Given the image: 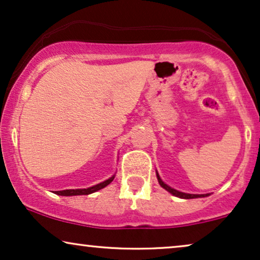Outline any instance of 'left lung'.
I'll use <instances>...</instances> for the list:
<instances>
[{
    "label": "left lung",
    "instance_id": "obj_1",
    "mask_svg": "<svg viewBox=\"0 0 260 260\" xmlns=\"http://www.w3.org/2000/svg\"><path fill=\"white\" fill-rule=\"evenodd\" d=\"M157 178H158L159 184H160V185L162 186V188H164L165 190H168L169 192H171L172 195H175V196H177V197H181V199H186V200H189V199H197V197H206V196H208V193H206V195H192V193H185V192L177 191V190L172 189V188H170V186H169V185H166L165 183L161 181L160 177H159V175H158V174H157Z\"/></svg>",
    "mask_w": 260,
    "mask_h": 260
}]
</instances>
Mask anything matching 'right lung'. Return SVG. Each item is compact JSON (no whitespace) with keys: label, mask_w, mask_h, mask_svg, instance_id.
<instances>
[{"label":"right lung","mask_w":260,"mask_h":260,"mask_svg":"<svg viewBox=\"0 0 260 260\" xmlns=\"http://www.w3.org/2000/svg\"><path fill=\"white\" fill-rule=\"evenodd\" d=\"M114 179V176L113 177H110L109 179H107V181L100 183L98 185H94V186H90L88 189H69V190H60V191H55L57 195H61V196H75V195H89V193H92L95 191H98L100 189H103L105 186H107L108 184L112 183V181Z\"/></svg>","instance_id":"1"}]
</instances>
